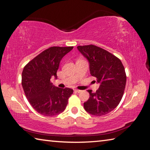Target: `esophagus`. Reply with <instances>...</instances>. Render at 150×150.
<instances>
[{
    "label": "esophagus",
    "mask_w": 150,
    "mask_h": 150,
    "mask_svg": "<svg viewBox=\"0 0 150 150\" xmlns=\"http://www.w3.org/2000/svg\"><path fill=\"white\" fill-rule=\"evenodd\" d=\"M74 91L76 92V93H80L81 91V90H79V89H74Z\"/></svg>",
    "instance_id": "34e87169"
}]
</instances>
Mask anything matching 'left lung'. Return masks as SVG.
I'll return each mask as SVG.
<instances>
[{"mask_svg":"<svg viewBox=\"0 0 150 150\" xmlns=\"http://www.w3.org/2000/svg\"><path fill=\"white\" fill-rule=\"evenodd\" d=\"M77 49L87 59L90 73L99 83L96 92L87 91L89 98L84 103V109L93 115H106L122 100L126 84L124 67L117 57L100 47L90 45L78 46Z\"/></svg>","mask_w":150,"mask_h":150,"instance_id":"obj_1","label":"left lung"}]
</instances>
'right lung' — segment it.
Listing matches in <instances>:
<instances>
[{
	"label": "right lung",
	"instance_id": "1",
	"mask_svg": "<svg viewBox=\"0 0 150 150\" xmlns=\"http://www.w3.org/2000/svg\"><path fill=\"white\" fill-rule=\"evenodd\" d=\"M73 47H52L42 51L23 69L22 86L26 97L38 113L52 117L62 113L73 93L70 88L54 86L51 79H57L61 59Z\"/></svg>",
	"mask_w": 150,
	"mask_h": 150
}]
</instances>
